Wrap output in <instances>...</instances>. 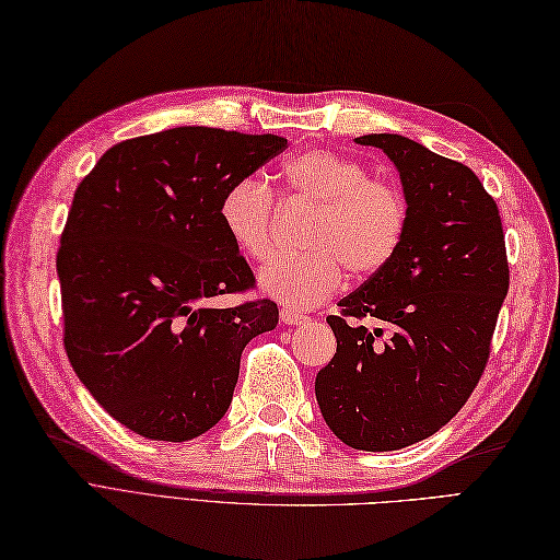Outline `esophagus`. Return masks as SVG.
<instances>
[{
	"label": "esophagus",
	"instance_id": "34e87169",
	"mask_svg": "<svg viewBox=\"0 0 560 560\" xmlns=\"http://www.w3.org/2000/svg\"><path fill=\"white\" fill-rule=\"evenodd\" d=\"M280 320H282L284 325H301V323H306L308 317H306L304 313L294 311V308H282V311H280Z\"/></svg>",
	"mask_w": 560,
	"mask_h": 560
}]
</instances>
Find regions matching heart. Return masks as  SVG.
<instances>
[{"instance_id":"heart-1","label":"heart","mask_w":560,"mask_h":560,"mask_svg":"<svg viewBox=\"0 0 560 560\" xmlns=\"http://www.w3.org/2000/svg\"><path fill=\"white\" fill-rule=\"evenodd\" d=\"M282 198L313 209L304 229L308 252L270 261L261 290L280 304L304 311L323 304L343 284L346 270L370 278L400 252L410 202L398 184L376 178L355 158L313 148L282 164ZM276 198L264 180L247 176L225 188L219 221L233 245L252 261L276 252Z\"/></svg>"}]
</instances>
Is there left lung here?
I'll use <instances>...</instances> for the list:
<instances>
[{
	"mask_svg": "<svg viewBox=\"0 0 560 560\" xmlns=\"http://www.w3.org/2000/svg\"><path fill=\"white\" fill-rule=\"evenodd\" d=\"M396 164L410 202L400 252L339 301L337 353L315 376L327 427L355 450L388 452L443 429L490 358L509 292L497 202L462 162L398 133H368ZM372 316L368 330L359 320Z\"/></svg>",
	"mask_w": 560,
	"mask_h": 560,
	"instance_id": "1",
	"label": "left lung"
}]
</instances>
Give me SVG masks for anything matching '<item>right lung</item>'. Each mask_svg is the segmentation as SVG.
I'll use <instances>...</instances> for the list:
<instances>
[{
  "mask_svg": "<svg viewBox=\"0 0 560 560\" xmlns=\"http://www.w3.org/2000/svg\"><path fill=\"white\" fill-rule=\"evenodd\" d=\"M287 148L273 133L176 127L105 150L74 190L56 270L63 343L105 412L150 441L198 438L229 410L240 355L278 325L219 221L221 195Z\"/></svg>",
  "mask_w": 560,
  "mask_h": 560,
  "instance_id": "right-lung-1",
  "label": "right lung"
}]
</instances>
